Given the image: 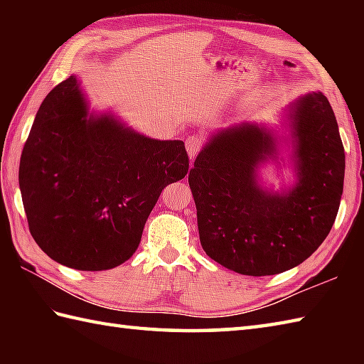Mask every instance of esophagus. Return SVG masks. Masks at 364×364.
Returning <instances> with one entry per match:
<instances>
[{"label":"esophagus","instance_id":"1","mask_svg":"<svg viewBox=\"0 0 364 364\" xmlns=\"http://www.w3.org/2000/svg\"><path fill=\"white\" fill-rule=\"evenodd\" d=\"M202 149V139L198 136H189L186 139V150L191 159H194L197 156V153Z\"/></svg>","mask_w":364,"mask_h":364}]
</instances>
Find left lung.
<instances>
[{"label": "left lung", "instance_id": "1", "mask_svg": "<svg viewBox=\"0 0 364 364\" xmlns=\"http://www.w3.org/2000/svg\"><path fill=\"white\" fill-rule=\"evenodd\" d=\"M278 117L214 131L189 170L203 250L242 275L282 274L310 258L341 203L346 154L327 97L306 92ZM267 165L282 176L288 168L290 181L275 188Z\"/></svg>", "mask_w": 364, "mask_h": 364}]
</instances>
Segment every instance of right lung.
Masks as SVG:
<instances>
[{"instance_id":"1","label":"right lung","mask_w":364,"mask_h":364,"mask_svg":"<svg viewBox=\"0 0 364 364\" xmlns=\"http://www.w3.org/2000/svg\"><path fill=\"white\" fill-rule=\"evenodd\" d=\"M188 172L183 141L153 139L111 109H92L72 75L38 107L18 183L31 235L51 259L107 270L133 257L162 189Z\"/></svg>"}]
</instances>
